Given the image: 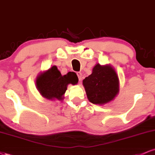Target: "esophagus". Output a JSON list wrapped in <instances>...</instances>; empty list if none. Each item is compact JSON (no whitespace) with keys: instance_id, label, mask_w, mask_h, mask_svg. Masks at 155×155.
<instances>
[{"instance_id":"esophagus-1","label":"esophagus","mask_w":155,"mask_h":155,"mask_svg":"<svg viewBox=\"0 0 155 155\" xmlns=\"http://www.w3.org/2000/svg\"><path fill=\"white\" fill-rule=\"evenodd\" d=\"M76 74H77L78 78H79V81H81V79H82V74H81V72H77V73H76Z\"/></svg>"}]
</instances>
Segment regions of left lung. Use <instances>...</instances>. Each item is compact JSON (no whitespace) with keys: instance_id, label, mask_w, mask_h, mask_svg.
<instances>
[{"instance_id":"left-lung-1","label":"left lung","mask_w":155,"mask_h":155,"mask_svg":"<svg viewBox=\"0 0 155 155\" xmlns=\"http://www.w3.org/2000/svg\"><path fill=\"white\" fill-rule=\"evenodd\" d=\"M88 100L93 104L104 105L113 100L119 92V79L110 65L96 64L92 73L83 80Z\"/></svg>"}]
</instances>
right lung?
<instances>
[{"label":"right lung","instance_id":"add662e5","mask_svg":"<svg viewBox=\"0 0 155 155\" xmlns=\"http://www.w3.org/2000/svg\"><path fill=\"white\" fill-rule=\"evenodd\" d=\"M77 76L74 72H68L62 76L60 71L55 65L43 73H41L37 77L35 84L40 94L48 100L63 99V95L67 90L69 84H76L78 83Z\"/></svg>","mask_w":155,"mask_h":155}]
</instances>
